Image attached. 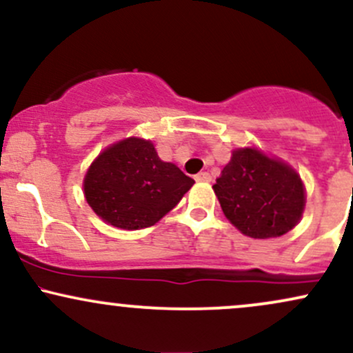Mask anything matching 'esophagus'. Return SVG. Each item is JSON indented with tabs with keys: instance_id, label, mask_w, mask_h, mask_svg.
Instances as JSON below:
<instances>
[{
	"instance_id": "obj_1",
	"label": "esophagus",
	"mask_w": 353,
	"mask_h": 353,
	"mask_svg": "<svg viewBox=\"0 0 353 353\" xmlns=\"http://www.w3.org/2000/svg\"><path fill=\"white\" fill-rule=\"evenodd\" d=\"M197 182H209L210 181V174L209 172H199L196 177H194Z\"/></svg>"
}]
</instances>
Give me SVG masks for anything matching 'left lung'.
Segmentation results:
<instances>
[{
    "label": "left lung",
    "instance_id": "1",
    "mask_svg": "<svg viewBox=\"0 0 353 353\" xmlns=\"http://www.w3.org/2000/svg\"><path fill=\"white\" fill-rule=\"evenodd\" d=\"M224 216L245 236L279 237L295 228L305 205L301 177L257 149H237L212 185Z\"/></svg>",
    "mask_w": 353,
    "mask_h": 353
}]
</instances>
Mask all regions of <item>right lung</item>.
<instances>
[{"label":"right lung","mask_w":353,"mask_h":353,"mask_svg":"<svg viewBox=\"0 0 353 353\" xmlns=\"http://www.w3.org/2000/svg\"><path fill=\"white\" fill-rule=\"evenodd\" d=\"M192 184L177 165L159 159L151 141L129 137L112 144L91 164L84 177V196L108 224L134 230L156 224Z\"/></svg>","instance_id":"obj_1"}]
</instances>
